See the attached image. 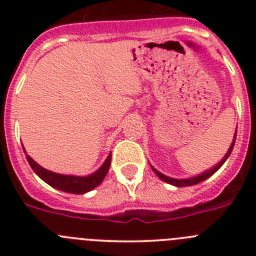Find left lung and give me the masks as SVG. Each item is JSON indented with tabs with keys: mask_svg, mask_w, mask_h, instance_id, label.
I'll list each match as a JSON object with an SVG mask.
<instances>
[{
	"mask_svg": "<svg viewBox=\"0 0 256 256\" xmlns=\"http://www.w3.org/2000/svg\"><path fill=\"white\" fill-rule=\"evenodd\" d=\"M236 136H237V130L236 132H234V140H232V144H230V148H228L227 154L224 155V158L220 160V162H218V164H216L212 168L208 169V170L202 172V173L198 174V176H194V177H190V178H172V177H168V176H165V174L160 173L158 169H155L151 165V168H152V170L155 172L156 176L160 178L162 180H164V182L169 183V184H172V186H176V187H188V186H194V184H198V183L202 182V180H208L209 177H212V174L216 173V170H218L219 168H220L222 165L224 164L226 160L230 158V152H232V150H234V141H236Z\"/></svg>",
	"mask_w": 256,
	"mask_h": 256,
	"instance_id": "1",
	"label": "left lung"
}]
</instances>
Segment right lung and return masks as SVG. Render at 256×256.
Listing matches in <instances>:
<instances>
[{"label": "right lung", "mask_w": 256, "mask_h": 256, "mask_svg": "<svg viewBox=\"0 0 256 256\" xmlns=\"http://www.w3.org/2000/svg\"><path fill=\"white\" fill-rule=\"evenodd\" d=\"M22 150L26 152L29 165H30L32 169L34 170V173L37 174L40 180L46 182L51 187H54V188L60 190V191L64 192H69V194H76V195H83L86 192L92 191L98 184H101V182L106 177V174H108V168H110V162H112V152H110L100 168L97 169L96 172H94V173L88 174V176L60 174L48 170V169L44 168V166H40L38 162H36L26 154V148H22Z\"/></svg>", "instance_id": "obj_1"}]
</instances>
